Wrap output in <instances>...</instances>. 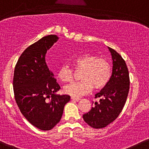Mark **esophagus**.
<instances>
[{"label":"esophagus","instance_id":"obj_1","mask_svg":"<svg viewBox=\"0 0 149 149\" xmlns=\"http://www.w3.org/2000/svg\"><path fill=\"white\" fill-rule=\"evenodd\" d=\"M71 100H72L78 101V100H80V97H73V96H72Z\"/></svg>","mask_w":149,"mask_h":149}]
</instances>
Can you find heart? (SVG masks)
Segmentation results:
<instances>
[{"label":"heart","mask_w":149,"mask_h":149,"mask_svg":"<svg viewBox=\"0 0 149 149\" xmlns=\"http://www.w3.org/2000/svg\"><path fill=\"white\" fill-rule=\"evenodd\" d=\"M76 71H82L81 81L72 83L64 86L65 93L79 97L87 94L93 88L102 89L109 83L112 76V66L105 58H98L91 54H84L75 58L72 61ZM73 76V71L67 65L62 66L58 72V78L63 83L70 82Z\"/></svg>","instance_id":"1"}]
</instances>
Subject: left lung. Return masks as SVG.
I'll use <instances>...</instances> for the list:
<instances>
[{
    "label": "left lung",
    "instance_id": "obj_1",
    "mask_svg": "<svg viewBox=\"0 0 149 149\" xmlns=\"http://www.w3.org/2000/svg\"><path fill=\"white\" fill-rule=\"evenodd\" d=\"M112 59V73L107 86L95 95L100 97L94 107L83 115V120L95 129H102L116 120L122 112L130 90V76L125 60L108 47Z\"/></svg>",
    "mask_w": 149,
    "mask_h": 149
}]
</instances>
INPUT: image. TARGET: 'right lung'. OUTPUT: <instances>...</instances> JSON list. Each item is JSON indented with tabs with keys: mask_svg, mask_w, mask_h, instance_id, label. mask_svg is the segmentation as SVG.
Masks as SVG:
<instances>
[{
	"mask_svg": "<svg viewBox=\"0 0 149 149\" xmlns=\"http://www.w3.org/2000/svg\"><path fill=\"white\" fill-rule=\"evenodd\" d=\"M58 40L56 35H50L27 47L14 71L16 103L29 123L43 131L52 130L59 122L71 98L68 95L56 94L60 86L46 63L47 52Z\"/></svg>",
	"mask_w": 149,
	"mask_h": 149,
	"instance_id": "right-lung-1",
	"label": "right lung"
}]
</instances>
